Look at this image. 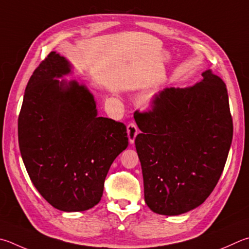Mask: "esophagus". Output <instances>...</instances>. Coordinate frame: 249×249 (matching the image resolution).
I'll use <instances>...</instances> for the list:
<instances>
[{"label": "esophagus", "instance_id": "1", "mask_svg": "<svg viewBox=\"0 0 249 249\" xmlns=\"http://www.w3.org/2000/svg\"><path fill=\"white\" fill-rule=\"evenodd\" d=\"M138 134V128L135 123H129L127 125V137L128 142L130 144H133L135 142V138H136Z\"/></svg>", "mask_w": 249, "mask_h": 249}]
</instances>
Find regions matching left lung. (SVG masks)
Here are the masks:
<instances>
[{"mask_svg": "<svg viewBox=\"0 0 249 249\" xmlns=\"http://www.w3.org/2000/svg\"><path fill=\"white\" fill-rule=\"evenodd\" d=\"M189 88H165L151 111L137 112L135 146L144 201L158 214L195 209L213 191L233 138L227 86L208 70Z\"/></svg>", "mask_w": 249, "mask_h": 249, "instance_id": "obj_1", "label": "left lung"}]
</instances>
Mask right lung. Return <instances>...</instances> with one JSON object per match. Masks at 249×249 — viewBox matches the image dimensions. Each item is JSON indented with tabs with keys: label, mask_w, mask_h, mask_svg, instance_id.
<instances>
[{
	"label": "right lung",
	"mask_w": 249,
	"mask_h": 249,
	"mask_svg": "<svg viewBox=\"0 0 249 249\" xmlns=\"http://www.w3.org/2000/svg\"><path fill=\"white\" fill-rule=\"evenodd\" d=\"M64 56L51 52L31 76L18 117L20 155L31 182L54 208L76 212L101 200L115 158L128 146L126 126L98 116L93 94Z\"/></svg>",
	"instance_id": "obj_1"
}]
</instances>
